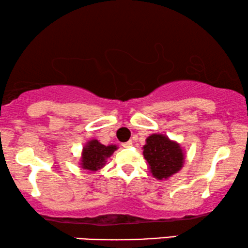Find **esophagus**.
<instances>
[{
    "label": "esophagus",
    "mask_w": 248,
    "mask_h": 248,
    "mask_svg": "<svg viewBox=\"0 0 248 248\" xmlns=\"http://www.w3.org/2000/svg\"><path fill=\"white\" fill-rule=\"evenodd\" d=\"M122 146H123L124 148H130V147H132V141H127V142L122 143Z\"/></svg>",
    "instance_id": "1"
}]
</instances>
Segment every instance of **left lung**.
<instances>
[{
	"label": "left lung",
	"mask_w": 248,
	"mask_h": 248,
	"mask_svg": "<svg viewBox=\"0 0 248 248\" xmlns=\"http://www.w3.org/2000/svg\"><path fill=\"white\" fill-rule=\"evenodd\" d=\"M143 156L157 180L169 179L182 169L185 154L181 146L164 134H152L143 146Z\"/></svg>",
	"instance_id": "left-lung-1"
}]
</instances>
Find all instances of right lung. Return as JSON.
Listing matches in <instances>:
<instances>
[{"label":"right lung","instance_id":"right-lung-1","mask_svg":"<svg viewBox=\"0 0 248 248\" xmlns=\"http://www.w3.org/2000/svg\"><path fill=\"white\" fill-rule=\"evenodd\" d=\"M117 149V146H104L98 140H90L85 147H83L81 157V167L83 170L95 172L102 169L106 164V159L110 157Z\"/></svg>","mask_w":248,"mask_h":248}]
</instances>
